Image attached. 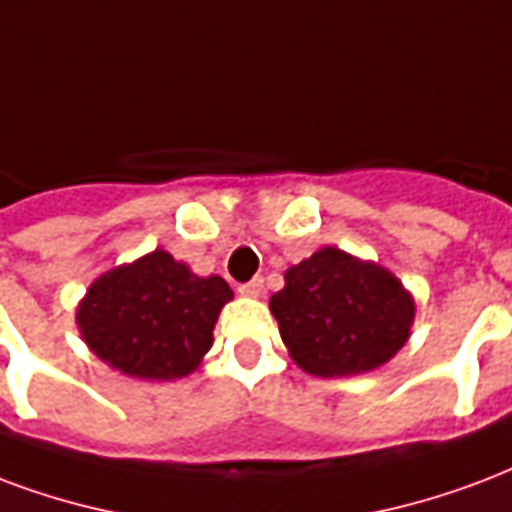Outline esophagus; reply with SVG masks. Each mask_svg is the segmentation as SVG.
Segmentation results:
<instances>
[{"mask_svg": "<svg viewBox=\"0 0 512 512\" xmlns=\"http://www.w3.org/2000/svg\"><path fill=\"white\" fill-rule=\"evenodd\" d=\"M244 295H252V298H260L263 295V276H255L252 282H246V285L238 287Z\"/></svg>", "mask_w": 512, "mask_h": 512, "instance_id": "34e87169", "label": "esophagus"}]
</instances>
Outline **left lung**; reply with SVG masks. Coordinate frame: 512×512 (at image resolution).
I'll return each mask as SVG.
<instances>
[{
    "instance_id": "1",
    "label": "left lung",
    "mask_w": 512,
    "mask_h": 512,
    "mask_svg": "<svg viewBox=\"0 0 512 512\" xmlns=\"http://www.w3.org/2000/svg\"><path fill=\"white\" fill-rule=\"evenodd\" d=\"M282 342L306 374L350 377L388 363L410 339L415 301L388 268L336 246L285 271L271 295Z\"/></svg>"
}]
</instances>
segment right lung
<instances>
[{
  "label": "right lung",
  "instance_id": "1",
  "mask_svg": "<svg viewBox=\"0 0 512 512\" xmlns=\"http://www.w3.org/2000/svg\"><path fill=\"white\" fill-rule=\"evenodd\" d=\"M233 290L222 276H198L165 249L94 279L75 312L89 350L138 380L195 372Z\"/></svg>",
  "mask_w": 512,
  "mask_h": 512
}]
</instances>
